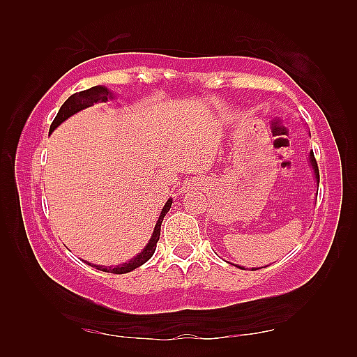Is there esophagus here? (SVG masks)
I'll use <instances>...</instances> for the list:
<instances>
[{
    "label": "esophagus",
    "instance_id": "1",
    "mask_svg": "<svg viewBox=\"0 0 357 357\" xmlns=\"http://www.w3.org/2000/svg\"><path fill=\"white\" fill-rule=\"evenodd\" d=\"M187 187H190V188H195V187H201V184H198V183H195V181H192L190 184H187Z\"/></svg>",
    "mask_w": 357,
    "mask_h": 357
}]
</instances>
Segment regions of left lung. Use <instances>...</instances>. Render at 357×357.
<instances>
[{"mask_svg": "<svg viewBox=\"0 0 357 357\" xmlns=\"http://www.w3.org/2000/svg\"><path fill=\"white\" fill-rule=\"evenodd\" d=\"M310 164H312V167H313V172H314V176H316V181H317V185H319V167H317V162H316V158L313 155V151H310ZM252 270H257V268H252Z\"/></svg>", "mask_w": 357, "mask_h": 357, "instance_id": "1", "label": "left lung"}]
</instances>
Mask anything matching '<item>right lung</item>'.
<instances>
[{
  "label": "right lung",
  "mask_w": 357,
  "mask_h": 357,
  "mask_svg": "<svg viewBox=\"0 0 357 357\" xmlns=\"http://www.w3.org/2000/svg\"><path fill=\"white\" fill-rule=\"evenodd\" d=\"M112 98V93L109 92L107 87H102V86H95L92 89H87V90H82V92H78V93H73L72 96H69V100H67L63 105L61 109H59L58 115L55 116V119H53V123L50 124V130L49 133H52L55 128L63 123V121H66L69 116L75 115V113L86 109V107H90V105H93L95 102H105L109 101ZM172 207V199H169L165 202V206L161 211V215H159V219L158 222L155 225V230H153V234H151V238L149 241V244L146 245V248L142 250V252L135 256L133 259H130L128 262L123 264V265H118V267H102V265H93V264H89L90 267H95L96 270H101V271H107V273H115V275H124V273H128L132 271L135 268L141 267L142 264H146L151 256H153L155 250H156V242L159 241V234H161V224H162V219L164 216L167 215V211L170 210Z\"/></svg>",
  "instance_id": "obj_1"
}]
</instances>
